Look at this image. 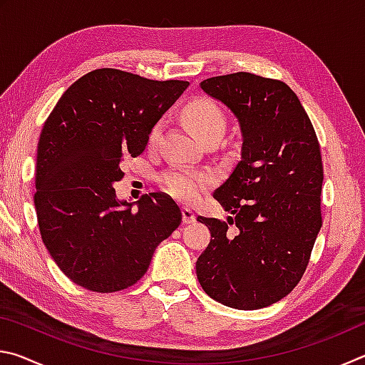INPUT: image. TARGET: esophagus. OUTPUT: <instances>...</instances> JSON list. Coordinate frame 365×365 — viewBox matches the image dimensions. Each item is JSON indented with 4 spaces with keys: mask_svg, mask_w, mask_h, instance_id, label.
<instances>
[{
    "mask_svg": "<svg viewBox=\"0 0 365 365\" xmlns=\"http://www.w3.org/2000/svg\"><path fill=\"white\" fill-rule=\"evenodd\" d=\"M182 215H183V224H193V222H196V214L193 209L182 207Z\"/></svg>",
    "mask_w": 365,
    "mask_h": 365,
    "instance_id": "esophagus-1",
    "label": "esophagus"
}]
</instances>
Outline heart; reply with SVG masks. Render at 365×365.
<instances>
[{"mask_svg": "<svg viewBox=\"0 0 365 365\" xmlns=\"http://www.w3.org/2000/svg\"><path fill=\"white\" fill-rule=\"evenodd\" d=\"M185 120L195 132L196 137L205 140L212 133H224L225 130V115L222 109L211 100L200 98L191 101L185 108ZM163 123H156L151 128L148 141L154 145L159 138ZM160 183L165 191L175 200L193 201L202 191L214 183V175L209 172H195L188 169H172L160 175Z\"/></svg>", "mask_w": 365, "mask_h": 365, "instance_id": "obj_1", "label": "heart"}]
</instances>
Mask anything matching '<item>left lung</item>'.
I'll return each instance as SVG.
<instances>
[{"label":"left lung","mask_w":365,"mask_h":365,"mask_svg":"<svg viewBox=\"0 0 365 365\" xmlns=\"http://www.w3.org/2000/svg\"><path fill=\"white\" fill-rule=\"evenodd\" d=\"M237 115L242 159L214 191L226 222L197 215L211 243L196 261L202 289L224 306L252 311L274 304L304 275L322 227L324 165L316 130L294 91L250 72L201 82Z\"/></svg>","instance_id":"1"}]
</instances>
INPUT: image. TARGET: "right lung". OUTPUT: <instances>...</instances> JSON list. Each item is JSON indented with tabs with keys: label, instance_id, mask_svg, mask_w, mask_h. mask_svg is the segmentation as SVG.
<instances>
[{
	"label": "right lung",
	"instance_id": "right-lung-1",
	"mask_svg": "<svg viewBox=\"0 0 365 365\" xmlns=\"http://www.w3.org/2000/svg\"><path fill=\"white\" fill-rule=\"evenodd\" d=\"M190 83L96 69L73 82L43 125L34 196L43 243L78 287L114 293L137 283L154 250L180 225L163 191L138 209L117 201L120 163L145 151L151 128Z\"/></svg>",
	"mask_w": 365,
	"mask_h": 365
}]
</instances>
